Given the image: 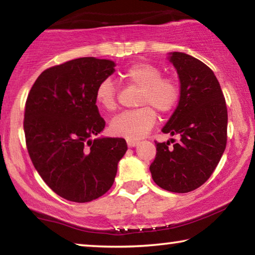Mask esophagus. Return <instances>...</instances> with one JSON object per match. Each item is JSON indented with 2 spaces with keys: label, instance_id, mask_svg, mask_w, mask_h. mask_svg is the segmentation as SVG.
Listing matches in <instances>:
<instances>
[{
  "label": "esophagus",
  "instance_id": "34e87169",
  "mask_svg": "<svg viewBox=\"0 0 255 255\" xmlns=\"http://www.w3.org/2000/svg\"><path fill=\"white\" fill-rule=\"evenodd\" d=\"M138 144L137 140H128V147H134L135 145Z\"/></svg>",
  "mask_w": 255,
  "mask_h": 255
}]
</instances>
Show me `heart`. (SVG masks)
Listing matches in <instances>:
<instances>
[{
  "label": "heart",
  "mask_w": 255,
  "mask_h": 255,
  "mask_svg": "<svg viewBox=\"0 0 255 255\" xmlns=\"http://www.w3.org/2000/svg\"><path fill=\"white\" fill-rule=\"evenodd\" d=\"M125 85L139 88L137 110L127 111L115 117L110 131L118 137L137 140L147 133L154 125L158 110L167 115L175 109L181 99V87L173 76L162 75V69L147 61H135L121 72ZM95 101L102 109H117V88L110 79H104L96 87Z\"/></svg>",
  "instance_id": "obj_1"
}]
</instances>
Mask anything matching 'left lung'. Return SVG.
Masks as SVG:
<instances>
[{
    "instance_id": "left-lung-1",
    "label": "left lung",
    "mask_w": 255,
    "mask_h": 255,
    "mask_svg": "<svg viewBox=\"0 0 255 255\" xmlns=\"http://www.w3.org/2000/svg\"><path fill=\"white\" fill-rule=\"evenodd\" d=\"M170 61L181 82L176 110L163 133L180 135L170 146L158 142L149 166L154 182L172 193H189L207 182L217 167L228 141V108L214 72L204 62L181 52Z\"/></svg>"
}]
</instances>
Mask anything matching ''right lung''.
I'll use <instances>...</instances> for the list:
<instances>
[{"mask_svg":"<svg viewBox=\"0 0 255 255\" xmlns=\"http://www.w3.org/2000/svg\"><path fill=\"white\" fill-rule=\"evenodd\" d=\"M114 67L107 59H73L45 69L27 95V152L44 182L65 200L85 203L106 194L128 149L123 138L92 139L106 127L96 87Z\"/></svg>","mask_w":255,"mask_h":255,"instance_id":"right-lung-1","label":"right lung"}]
</instances>
